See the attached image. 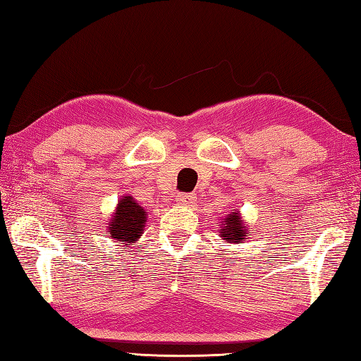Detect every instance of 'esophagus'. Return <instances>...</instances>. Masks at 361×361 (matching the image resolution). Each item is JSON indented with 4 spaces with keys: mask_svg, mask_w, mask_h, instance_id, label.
<instances>
[{
    "mask_svg": "<svg viewBox=\"0 0 361 361\" xmlns=\"http://www.w3.org/2000/svg\"><path fill=\"white\" fill-rule=\"evenodd\" d=\"M176 202L181 204H194L197 202V197L194 194H178L176 195Z\"/></svg>",
    "mask_w": 361,
    "mask_h": 361,
    "instance_id": "esophagus-1",
    "label": "esophagus"
}]
</instances>
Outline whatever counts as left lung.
I'll return each instance as SVG.
<instances>
[{
    "label": "left lung",
    "mask_w": 361,
    "mask_h": 361,
    "mask_svg": "<svg viewBox=\"0 0 361 361\" xmlns=\"http://www.w3.org/2000/svg\"><path fill=\"white\" fill-rule=\"evenodd\" d=\"M219 225H221L219 235H221L224 241L228 244H241L250 236L249 225L243 221L241 213H239L238 209H231L228 214H225V217L221 219Z\"/></svg>",
    "instance_id": "8db88e82"
}]
</instances>
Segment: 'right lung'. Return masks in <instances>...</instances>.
Here are the masks:
<instances>
[{
    "instance_id": "right-lung-1",
    "label": "right lung",
    "mask_w": 361,
    "mask_h": 361,
    "mask_svg": "<svg viewBox=\"0 0 361 361\" xmlns=\"http://www.w3.org/2000/svg\"><path fill=\"white\" fill-rule=\"evenodd\" d=\"M145 222L147 211L131 195H123L112 213L106 233L116 243L131 245L144 235Z\"/></svg>"
}]
</instances>
